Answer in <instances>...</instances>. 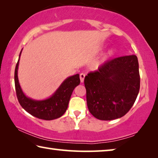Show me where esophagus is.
Instances as JSON below:
<instances>
[{
    "label": "esophagus",
    "instance_id": "1",
    "mask_svg": "<svg viewBox=\"0 0 158 158\" xmlns=\"http://www.w3.org/2000/svg\"><path fill=\"white\" fill-rule=\"evenodd\" d=\"M80 81H81V83L84 82V78H85V74L84 73H81L80 74Z\"/></svg>",
    "mask_w": 158,
    "mask_h": 158
}]
</instances>
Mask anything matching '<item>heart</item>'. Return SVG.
I'll use <instances>...</instances> for the list:
<instances>
[{
	"mask_svg": "<svg viewBox=\"0 0 158 158\" xmlns=\"http://www.w3.org/2000/svg\"><path fill=\"white\" fill-rule=\"evenodd\" d=\"M100 50H101V49L100 48V49H98V52H99V51H100ZM114 54H115V51L114 49L109 50V52L106 53V54L100 60L98 61V62L95 63V67H99L100 65H101L102 64L105 63L106 61H107L109 59V58L113 56Z\"/></svg>",
	"mask_w": 158,
	"mask_h": 158,
	"instance_id": "heart-1",
	"label": "heart"
}]
</instances>
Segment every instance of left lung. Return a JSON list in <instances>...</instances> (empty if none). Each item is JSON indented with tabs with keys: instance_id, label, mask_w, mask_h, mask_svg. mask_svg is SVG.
I'll list each match as a JSON object with an SVG mask.
<instances>
[{
	"instance_id": "8db88e82",
	"label": "left lung",
	"mask_w": 158,
	"mask_h": 158,
	"mask_svg": "<svg viewBox=\"0 0 158 158\" xmlns=\"http://www.w3.org/2000/svg\"><path fill=\"white\" fill-rule=\"evenodd\" d=\"M87 106L102 121L125 116L137 99L140 88L139 63L135 55L106 61L85 77Z\"/></svg>"
}]
</instances>
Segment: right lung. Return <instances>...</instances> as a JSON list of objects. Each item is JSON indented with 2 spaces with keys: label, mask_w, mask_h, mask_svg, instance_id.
Returning a JSON list of instances; mask_svg holds the SVG:
<instances>
[{
  "label": "right lung",
  "mask_w": 158,
  "mask_h": 158,
  "mask_svg": "<svg viewBox=\"0 0 158 158\" xmlns=\"http://www.w3.org/2000/svg\"><path fill=\"white\" fill-rule=\"evenodd\" d=\"M21 51L15 71V84L18 101L25 110L37 118L51 121L65 114L74 88L80 84L79 74L69 77L49 98L35 100L26 96L21 89L18 79V67Z\"/></svg>",
  "instance_id": "obj_1"
}]
</instances>
